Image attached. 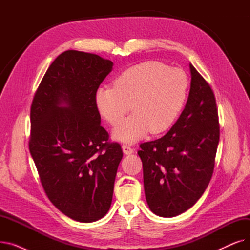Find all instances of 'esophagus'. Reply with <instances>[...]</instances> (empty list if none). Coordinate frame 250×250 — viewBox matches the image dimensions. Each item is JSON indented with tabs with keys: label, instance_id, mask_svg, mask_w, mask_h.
Segmentation results:
<instances>
[{
	"label": "esophagus",
	"instance_id": "1",
	"mask_svg": "<svg viewBox=\"0 0 250 250\" xmlns=\"http://www.w3.org/2000/svg\"><path fill=\"white\" fill-rule=\"evenodd\" d=\"M122 148H123L124 153H125V154H126V155L132 154V153H134V151H135L132 147L128 146V145H123V146H122Z\"/></svg>",
	"mask_w": 250,
	"mask_h": 250
}]
</instances>
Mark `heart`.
<instances>
[{
    "instance_id": "b5f03b06",
    "label": "heart",
    "mask_w": 250,
    "mask_h": 250,
    "mask_svg": "<svg viewBox=\"0 0 250 250\" xmlns=\"http://www.w3.org/2000/svg\"><path fill=\"white\" fill-rule=\"evenodd\" d=\"M113 87H100L94 101L100 115L111 125L120 124L130 110L134 113L113 130V137L133 143L145 136L166 132L185 105L188 80L185 71L148 61L118 75Z\"/></svg>"
}]
</instances>
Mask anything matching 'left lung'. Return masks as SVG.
<instances>
[{
    "instance_id": "1",
    "label": "left lung",
    "mask_w": 250,
    "mask_h": 250,
    "mask_svg": "<svg viewBox=\"0 0 250 250\" xmlns=\"http://www.w3.org/2000/svg\"><path fill=\"white\" fill-rule=\"evenodd\" d=\"M191 82L186 107L162 138L142 143L144 188L151 211L171 218L185 213L212 178L220 139L214 92L189 63Z\"/></svg>"
}]
</instances>
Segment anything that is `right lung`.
<instances>
[{
	"label": "right lung",
	"instance_id": "1",
	"mask_svg": "<svg viewBox=\"0 0 250 250\" xmlns=\"http://www.w3.org/2000/svg\"><path fill=\"white\" fill-rule=\"evenodd\" d=\"M112 65L94 54L63 51L49 65L30 108L29 151L42 188L57 208L78 222L106 215L123 158L121 145L109 142L100 125L94 101Z\"/></svg>",
	"mask_w": 250,
	"mask_h": 250
}]
</instances>
